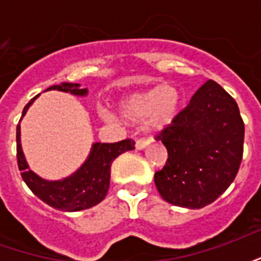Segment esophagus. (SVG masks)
<instances>
[{
    "label": "esophagus",
    "mask_w": 261,
    "mask_h": 261,
    "mask_svg": "<svg viewBox=\"0 0 261 261\" xmlns=\"http://www.w3.org/2000/svg\"><path fill=\"white\" fill-rule=\"evenodd\" d=\"M149 144V140L147 138H138L136 141V148L137 149H144Z\"/></svg>",
    "instance_id": "34e87169"
}]
</instances>
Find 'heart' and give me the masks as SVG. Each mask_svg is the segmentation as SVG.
Returning <instances> with one entry per match:
<instances>
[{"label": "heart", "instance_id": "1", "mask_svg": "<svg viewBox=\"0 0 261 261\" xmlns=\"http://www.w3.org/2000/svg\"><path fill=\"white\" fill-rule=\"evenodd\" d=\"M181 108V93L175 85L156 86L144 92H137L120 100L121 116L131 121L148 119V124L155 130L169 125ZM102 117L113 120L110 112H103Z\"/></svg>", "mask_w": 261, "mask_h": 261}]
</instances>
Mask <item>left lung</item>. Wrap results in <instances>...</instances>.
Instances as JSON below:
<instances>
[{
	"instance_id": "1",
	"label": "left lung",
	"mask_w": 261,
	"mask_h": 261,
	"mask_svg": "<svg viewBox=\"0 0 261 261\" xmlns=\"http://www.w3.org/2000/svg\"><path fill=\"white\" fill-rule=\"evenodd\" d=\"M156 140L168 149L166 164L153 176L159 194L173 205L198 210L235 180L245 124L235 99L208 80Z\"/></svg>"
}]
</instances>
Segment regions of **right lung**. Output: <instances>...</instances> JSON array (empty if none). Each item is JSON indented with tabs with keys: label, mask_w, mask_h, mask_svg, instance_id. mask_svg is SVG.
Instances as JSON below:
<instances>
[{
	"label": "right lung",
	"mask_w": 261,
	"mask_h": 261,
	"mask_svg": "<svg viewBox=\"0 0 261 261\" xmlns=\"http://www.w3.org/2000/svg\"><path fill=\"white\" fill-rule=\"evenodd\" d=\"M69 92L76 96L86 95V89H80V84H61L53 85L47 91ZM39 96V95H37ZM37 96L32 99L23 109L22 116H25L28 109ZM136 142L127 138L119 142H95L92 145V151L75 173L63 180H44L35 172H32L28 166L25 155L20 147V127H16V159L20 176L32 193L37 196L43 202L48 204L50 207L61 211L75 213L81 210H86L96 205L106 197L110 185V166L119 155L125 151L134 149Z\"/></svg>",
	"instance_id": "1"
}]
</instances>
